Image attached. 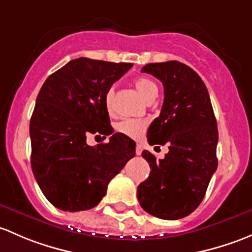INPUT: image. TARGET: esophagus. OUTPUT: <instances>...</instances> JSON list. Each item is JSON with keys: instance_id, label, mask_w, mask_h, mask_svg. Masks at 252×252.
<instances>
[{"instance_id": "obj_1", "label": "esophagus", "mask_w": 252, "mask_h": 252, "mask_svg": "<svg viewBox=\"0 0 252 252\" xmlns=\"http://www.w3.org/2000/svg\"><path fill=\"white\" fill-rule=\"evenodd\" d=\"M142 150H143V148H142L141 144H137L136 147V154L137 155H141L142 154Z\"/></svg>"}]
</instances>
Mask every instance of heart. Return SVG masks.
<instances>
[{
	"label": "heart",
	"mask_w": 252,
	"mask_h": 252,
	"mask_svg": "<svg viewBox=\"0 0 252 252\" xmlns=\"http://www.w3.org/2000/svg\"><path fill=\"white\" fill-rule=\"evenodd\" d=\"M134 87L138 91L139 94L144 98L145 100H149L152 98L157 97L158 95V86L153 80H150L147 76H139L134 79L133 81ZM114 98V88H109L105 92L104 95V103L105 108L108 110L111 109V102ZM145 127H147V123L144 120H139V119H125V120L120 121L116 125V129L120 133L125 134V136L131 137V138H139L143 134Z\"/></svg>",
	"instance_id": "1"
}]
</instances>
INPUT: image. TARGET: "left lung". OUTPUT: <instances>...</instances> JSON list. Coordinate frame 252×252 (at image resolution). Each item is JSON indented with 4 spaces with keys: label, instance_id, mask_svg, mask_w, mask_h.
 I'll return each mask as SVG.
<instances>
[{
    "label": "left lung",
    "instance_id": "obj_1",
    "mask_svg": "<svg viewBox=\"0 0 252 252\" xmlns=\"http://www.w3.org/2000/svg\"><path fill=\"white\" fill-rule=\"evenodd\" d=\"M142 72L164 85L159 118L148 128L150 145H168L164 159L144 150L150 175L137 188L144 211L162 220L190 215L203 201L217 168L219 131L209 92L193 69L177 61L150 63Z\"/></svg>",
    "mask_w": 252,
    "mask_h": 252
}]
</instances>
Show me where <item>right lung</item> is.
<instances>
[{"instance_id": "right-lung-1", "label": "right lung", "mask_w": 252, "mask_h": 252, "mask_svg": "<svg viewBox=\"0 0 252 252\" xmlns=\"http://www.w3.org/2000/svg\"><path fill=\"white\" fill-rule=\"evenodd\" d=\"M132 65L72 59L38 92L30 120L31 168L47 200L63 211L97 206L111 178L136 154V143L123 133L97 147L86 143L90 133L105 138L114 132L104 95Z\"/></svg>"}]
</instances>
